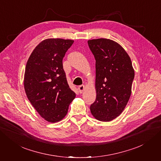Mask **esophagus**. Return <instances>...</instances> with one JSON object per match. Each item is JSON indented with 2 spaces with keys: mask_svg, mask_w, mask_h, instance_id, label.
<instances>
[{
  "mask_svg": "<svg viewBox=\"0 0 161 161\" xmlns=\"http://www.w3.org/2000/svg\"><path fill=\"white\" fill-rule=\"evenodd\" d=\"M78 90H79V91L80 92V93H82V91L85 90V86L84 85H80L79 86V88H78Z\"/></svg>",
  "mask_w": 161,
  "mask_h": 161,
  "instance_id": "1",
  "label": "esophagus"
}]
</instances>
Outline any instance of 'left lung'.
Returning <instances> with one entry per match:
<instances>
[{
  "instance_id": "8db88e82",
  "label": "left lung",
  "mask_w": 161,
  "mask_h": 161,
  "mask_svg": "<svg viewBox=\"0 0 161 161\" xmlns=\"http://www.w3.org/2000/svg\"><path fill=\"white\" fill-rule=\"evenodd\" d=\"M95 58L97 97L90 106L97 119L109 121L119 116L130 99L134 70L130 56L119 43L100 38L88 41Z\"/></svg>"
}]
</instances>
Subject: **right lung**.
Here are the masks:
<instances>
[{"mask_svg":"<svg viewBox=\"0 0 161 161\" xmlns=\"http://www.w3.org/2000/svg\"><path fill=\"white\" fill-rule=\"evenodd\" d=\"M73 42L60 38L44 40L33 50L25 66L26 95L42 118L49 122L64 118L76 97L68 84L62 64Z\"/></svg>","mask_w":161,"mask_h":161,"instance_id":"right-lung-1","label":"right lung"}]
</instances>
